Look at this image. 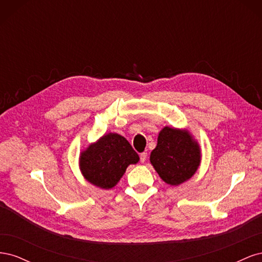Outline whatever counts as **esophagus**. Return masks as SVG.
<instances>
[{
  "mask_svg": "<svg viewBox=\"0 0 262 262\" xmlns=\"http://www.w3.org/2000/svg\"><path fill=\"white\" fill-rule=\"evenodd\" d=\"M146 157H147V153H145V152L141 153L140 154V161H141V163H144L146 161Z\"/></svg>",
  "mask_w": 262,
  "mask_h": 262,
  "instance_id": "esophagus-1",
  "label": "esophagus"
}]
</instances>
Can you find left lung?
Listing matches in <instances>:
<instances>
[{"label": "left lung", "mask_w": 262, "mask_h": 262, "mask_svg": "<svg viewBox=\"0 0 262 262\" xmlns=\"http://www.w3.org/2000/svg\"><path fill=\"white\" fill-rule=\"evenodd\" d=\"M149 162L166 184L179 186L191 178L201 163V148L188 130L164 126Z\"/></svg>", "instance_id": "obj_1"}]
</instances>
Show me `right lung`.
<instances>
[{
  "label": "right lung",
  "mask_w": 262,
  "mask_h": 262,
  "mask_svg": "<svg viewBox=\"0 0 262 262\" xmlns=\"http://www.w3.org/2000/svg\"><path fill=\"white\" fill-rule=\"evenodd\" d=\"M140 161L138 153L125 138L107 133L82 150L78 165L83 177L98 188H114L131 164Z\"/></svg>",
  "instance_id": "add662e5"
}]
</instances>
